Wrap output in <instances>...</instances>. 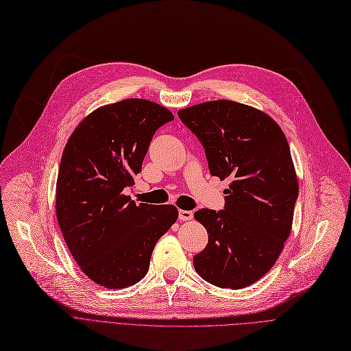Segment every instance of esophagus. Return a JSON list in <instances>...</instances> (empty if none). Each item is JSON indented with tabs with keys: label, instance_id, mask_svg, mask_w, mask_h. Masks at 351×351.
Listing matches in <instances>:
<instances>
[{
	"label": "esophagus",
	"instance_id": "1",
	"mask_svg": "<svg viewBox=\"0 0 351 351\" xmlns=\"http://www.w3.org/2000/svg\"><path fill=\"white\" fill-rule=\"evenodd\" d=\"M193 211H187V210H180L178 211V219L181 220V221H187V220H191L193 219Z\"/></svg>",
	"mask_w": 351,
	"mask_h": 351
}]
</instances>
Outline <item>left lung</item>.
Segmentation results:
<instances>
[{"label": "left lung", "mask_w": 351, "mask_h": 351, "mask_svg": "<svg viewBox=\"0 0 351 351\" xmlns=\"http://www.w3.org/2000/svg\"><path fill=\"white\" fill-rule=\"evenodd\" d=\"M178 117L204 147L210 174L231 178L224 210L194 213L208 232L194 269L217 287L244 289L271 269L291 232L298 182L287 138L265 112L228 99Z\"/></svg>", "instance_id": "1"}]
</instances>
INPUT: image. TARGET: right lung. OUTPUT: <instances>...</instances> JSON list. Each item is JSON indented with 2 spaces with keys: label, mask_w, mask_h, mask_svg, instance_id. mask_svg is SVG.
Here are the masks:
<instances>
[{
  "label": "right lung",
  "mask_w": 351,
  "mask_h": 351,
  "mask_svg": "<svg viewBox=\"0 0 351 351\" xmlns=\"http://www.w3.org/2000/svg\"><path fill=\"white\" fill-rule=\"evenodd\" d=\"M173 120L169 110L148 99H123L87 115L65 144L57 220L80 269L99 286L138 282L156 243L177 220L171 204H137L124 194L141 173L156 131Z\"/></svg>",
  "instance_id": "obj_1"
}]
</instances>
